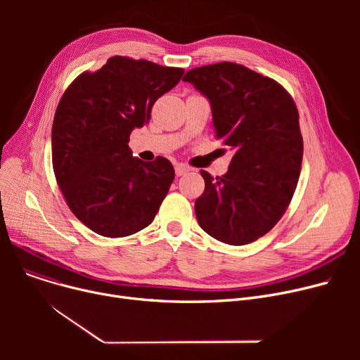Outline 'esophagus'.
<instances>
[{
	"mask_svg": "<svg viewBox=\"0 0 360 360\" xmlns=\"http://www.w3.org/2000/svg\"><path fill=\"white\" fill-rule=\"evenodd\" d=\"M190 167H188L186 165H184V163H176L175 165V174H176V176H182V175H185L186 172H190Z\"/></svg>",
	"mask_w": 360,
	"mask_h": 360,
	"instance_id": "esophagus-1",
	"label": "esophagus"
}]
</instances>
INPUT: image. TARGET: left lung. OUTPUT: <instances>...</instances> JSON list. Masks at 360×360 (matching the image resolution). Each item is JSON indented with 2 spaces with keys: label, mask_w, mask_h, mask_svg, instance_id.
<instances>
[{
  "label": "left lung",
  "mask_w": 360,
  "mask_h": 360,
  "mask_svg": "<svg viewBox=\"0 0 360 360\" xmlns=\"http://www.w3.org/2000/svg\"><path fill=\"white\" fill-rule=\"evenodd\" d=\"M182 80L209 101L216 137L235 153L224 175L201 170L198 224L223 243L254 242L274 228L296 190L304 155L296 105L277 82L233 63L190 70Z\"/></svg>",
  "instance_id": "left-lung-1"
}]
</instances>
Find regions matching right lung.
<instances>
[{"mask_svg": "<svg viewBox=\"0 0 360 360\" xmlns=\"http://www.w3.org/2000/svg\"><path fill=\"white\" fill-rule=\"evenodd\" d=\"M182 74V68L112 56L63 94L52 124L53 172L71 212L90 231L122 238L153 221L175 170L162 156L134 158L128 141Z\"/></svg>", "mask_w": 360, "mask_h": 360, "instance_id": "obj_1", "label": "right lung"}]
</instances>
